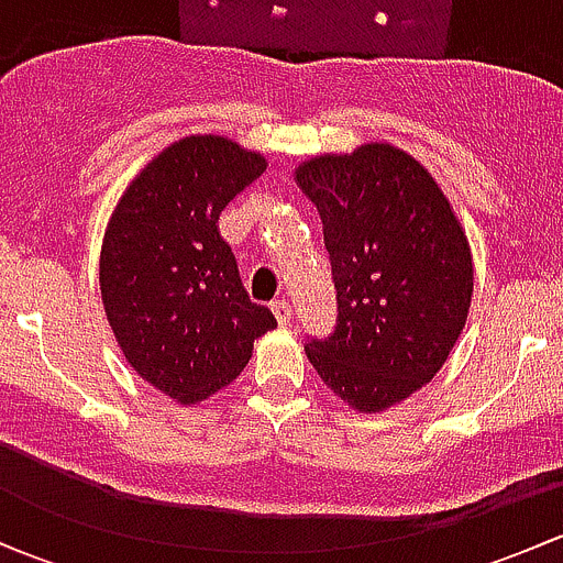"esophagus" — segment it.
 Wrapping results in <instances>:
<instances>
[{
	"label": "esophagus",
	"mask_w": 563,
	"mask_h": 563,
	"mask_svg": "<svg viewBox=\"0 0 563 563\" xmlns=\"http://www.w3.org/2000/svg\"><path fill=\"white\" fill-rule=\"evenodd\" d=\"M272 313H275L277 323H283V327H288V323H291V318H294L291 305H288L286 299H275V302H272Z\"/></svg>",
	"instance_id": "obj_1"
}]
</instances>
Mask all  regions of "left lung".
Returning <instances> with one entry per match:
<instances>
[{"label": "left lung", "mask_w": 563, "mask_h": 563, "mask_svg": "<svg viewBox=\"0 0 563 563\" xmlns=\"http://www.w3.org/2000/svg\"><path fill=\"white\" fill-rule=\"evenodd\" d=\"M294 174L321 214L338 291V327L305 354L340 400L378 413L455 349L474 294L468 240L428 168L391 144L310 157Z\"/></svg>", "instance_id": "left-lung-1"}]
</instances>
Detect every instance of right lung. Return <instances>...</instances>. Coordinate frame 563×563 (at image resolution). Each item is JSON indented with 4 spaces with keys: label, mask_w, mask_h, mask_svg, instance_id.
I'll list each match as a JSON object with an SVG mask.
<instances>
[{
    "label": "right lung",
    "mask_w": 563,
    "mask_h": 563,
    "mask_svg": "<svg viewBox=\"0 0 563 563\" xmlns=\"http://www.w3.org/2000/svg\"><path fill=\"white\" fill-rule=\"evenodd\" d=\"M266 172L258 152L220 135L174 141L119 198L100 250V294L128 365L176 402L234 382L277 327L250 302L220 212Z\"/></svg>",
    "instance_id": "1"
}]
</instances>
